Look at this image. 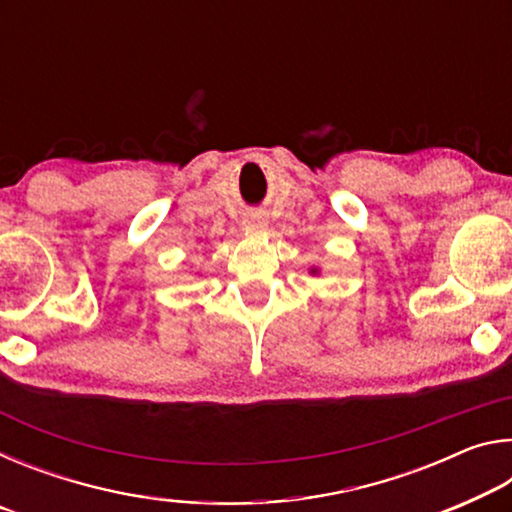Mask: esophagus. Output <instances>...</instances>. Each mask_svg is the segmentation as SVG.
<instances>
[{
  "mask_svg": "<svg viewBox=\"0 0 512 512\" xmlns=\"http://www.w3.org/2000/svg\"><path fill=\"white\" fill-rule=\"evenodd\" d=\"M244 228L246 230H253V232H262V230L268 228V219H266L264 214H257V212L246 214L244 216Z\"/></svg>",
  "mask_w": 512,
  "mask_h": 512,
  "instance_id": "1",
  "label": "esophagus"
}]
</instances>
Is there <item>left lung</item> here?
<instances>
[{
    "label": "left lung",
    "mask_w": 512,
    "mask_h": 512,
    "mask_svg": "<svg viewBox=\"0 0 512 512\" xmlns=\"http://www.w3.org/2000/svg\"><path fill=\"white\" fill-rule=\"evenodd\" d=\"M309 273H311V275H318V268L314 266V268H311V271H309Z\"/></svg>",
    "instance_id": "left-lung-1"
}]
</instances>
